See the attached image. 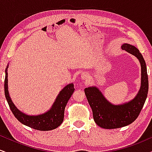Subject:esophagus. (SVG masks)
Returning <instances> with one entry per match:
<instances>
[{
	"instance_id": "esophagus-1",
	"label": "esophagus",
	"mask_w": 152,
	"mask_h": 152,
	"mask_svg": "<svg viewBox=\"0 0 152 152\" xmlns=\"http://www.w3.org/2000/svg\"><path fill=\"white\" fill-rule=\"evenodd\" d=\"M81 77H82V78H83V79H86V78H87V74H85V73H83V74H82Z\"/></svg>"
}]
</instances>
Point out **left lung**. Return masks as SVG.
Here are the masks:
<instances>
[{
	"label": "left lung",
	"mask_w": 152,
	"mask_h": 152,
	"mask_svg": "<svg viewBox=\"0 0 152 152\" xmlns=\"http://www.w3.org/2000/svg\"><path fill=\"white\" fill-rule=\"evenodd\" d=\"M121 48L137 57L141 64V87L134 99L125 104L114 105L106 100L96 86L84 89L86 99L93 111L94 121L98 126L104 129L121 128L134 122L140 114L147 97L149 81L146 63L142 53L135 46L128 43H124Z\"/></svg>",
	"instance_id": "8db88e82"
}]
</instances>
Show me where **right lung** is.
Listing matches in <instances>:
<instances>
[{
    "instance_id": "obj_1",
    "label": "right lung",
    "mask_w": 152,
    "mask_h": 152,
    "mask_svg": "<svg viewBox=\"0 0 152 152\" xmlns=\"http://www.w3.org/2000/svg\"><path fill=\"white\" fill-rule=\"evenodd\" d=\"M8 66H7L4 81L5 96L15 117L23 124L39 131L53 130L60 126L64 121V110L66 104L75 90L74 84H68L61 91L49 111L41 115L29 116L19 111L10 99L8 90Z\"/></svg>"
}]
</instances>
